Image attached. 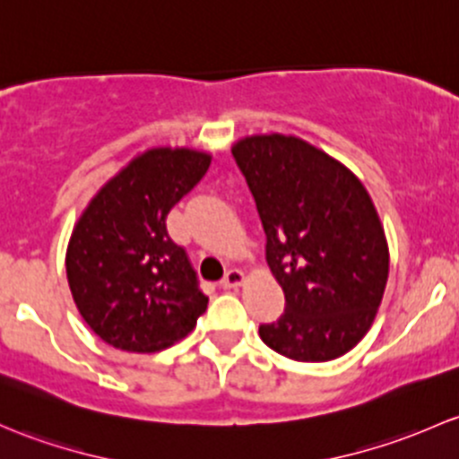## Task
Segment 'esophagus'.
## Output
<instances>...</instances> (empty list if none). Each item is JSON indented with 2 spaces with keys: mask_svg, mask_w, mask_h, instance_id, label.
<instances>
[{
  "mask_svg": "<svg viewBox=\"0 0 459 459\" xmlns=\"http://www.w3.org/2000/svg\"><path fill=\"white\" fill-rule=\"evenodd\" d=\"M243 282H245V272H240V269H230V272L223 276V281H221V285H223L225 290H236V287H240Z\"/></svg>",
  "mask_w": 459,
  "mask_h": 459,
  "instance_id": "obj_1",
  "label": "esophagus"
}]
</instances>
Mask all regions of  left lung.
Listing matches in <instances>:
<instances>
[{"label": "left lung", "instance_id": "8db88e82", "mask_svg": "<svg viewBox=\"0 0 459 459\" xmlns=\"http://www.w3.org/2000/svg\"><path fill=\"white\" fill-rule=\"evenodd\" d=\"M263 221L264 258L285 314L261 325L263 342L296 362L351 351L377 316L389 243L360 178L294 134H249L231 145Z\"/></svg>", "mask_w": 459, "mask_h": 459}]
</instances>
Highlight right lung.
I'll use <instances>...</instances> for the list:
<instances>
[{"instance_id": "1", "label": "right lung", "mask_w": 459, "mask_h": 459, "mask_svg": "<svg viewBox=\"0 0 459 459\" xmlns=\"http://www.w3.org/2000/svg\"><path fill=\"white\" fill-rule=\"evenodd\" d=\"M212 154L157 145L134 154L88 201L65 249L79 314L115 349L154 353L196 327L207 309L186 249L165 216L196 186Z\"/></svg>"}]
</instances>
